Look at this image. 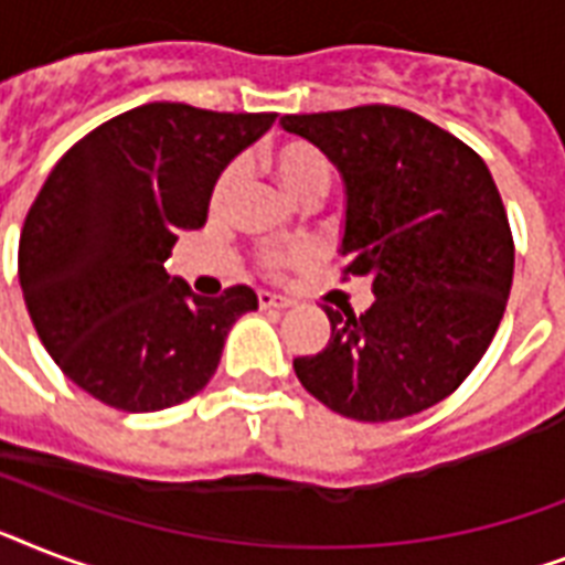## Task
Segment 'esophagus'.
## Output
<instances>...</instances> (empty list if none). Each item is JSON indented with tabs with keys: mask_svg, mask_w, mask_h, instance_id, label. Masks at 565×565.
<instances>
[{
	"mask_svg": "<svg viewBox=\"0 0 565 565\" xmlns=\"http://www.w3.org/2000/svg\"><path fill=\"white\" fill-rule=\"evenodd\" d=\"M257 305H260V308H273V310H287L292 305L290 299H287V296H275V292H266V290H260L257 292Z\"/></svg>",
	"mask_w": 565,
	"mask_h": 565,
	"instance_id": "esophagus-1",
	"label": "esophagus"
}]
</instances>
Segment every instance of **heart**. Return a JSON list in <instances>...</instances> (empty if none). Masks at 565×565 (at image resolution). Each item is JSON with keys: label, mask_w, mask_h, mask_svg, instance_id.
Returning a JSON list of instances; mask_svg holds the SVG:
<instances>
[{"label": "heart", "mask_w": 565, "mask_h": 565, "mask_svg": "<svg viewBox=\"0 0 565 565\" xmlns=\"http://www.w3.org/2000/svg\"><path fill=\"white\" fill-rule=\"evenodd\" d=\"M260 158H264V167L269 170V175L278 181V188L296 202L319 199L331 188V163L317 146L305 143V140H284V143L266 146ZM237 181L239 167H228L216 181V188H213V202H222L231 190L237 188ZM266 264L275 269L284 260L281 257H269Z\"/></svg>", "instance_id": "obj_1"}]
</instances>
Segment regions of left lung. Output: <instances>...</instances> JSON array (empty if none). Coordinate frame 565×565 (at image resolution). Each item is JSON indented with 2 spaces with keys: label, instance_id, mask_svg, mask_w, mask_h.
<instances>
[{
  "label": "left lung",
  "instance_id": "obj_1",
  "mask_svg": "<svg viewBox=\"0 0 565 565\" xmlns=\"http://www.w3.org/2000/svg\"><path fill=\"white\" fill-rule=\"evenodd\" d=\"M343 179L340 257L370 275L361 317L322 308L326 349L292 370L313 398L358 422L434 407L463 384L499 331L513 284V237L487 163L439 126L390 105L290 114Z\"/></svg>",
  "mask_w": 565,
  "mask_h": 565
}]
</instances>
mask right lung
I'll return each mask as SVG.
<instances>
[{"instance_id":"obj_1","label":"right lung","mask_w":565,"mask_h":565,"mask_svg":"<svg viewBox=\"0 0 565 565\" xmlns=\"http://www.w3.org/2000/svg\"><path fill=\"white\" fill-rule=\"evenodd\" d=\"M275 114H216L179 102L126 110L49 172L20 234V287L34 331L93 398L154 413L204 390L252 287L204 299L167 260L204 225L222 170Z\"/></svg>"}]
</instances>
